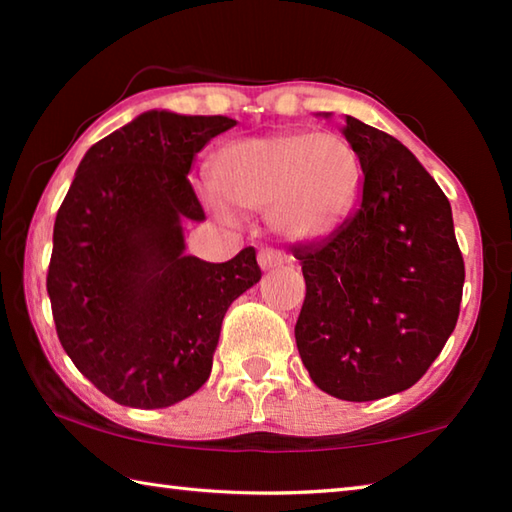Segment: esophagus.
Listing matches in <instances>:
<instances>
[{
	"mask_svg": "<svg viewBox=\"0 0 512 512\" xmlns=\"http://www.w3.org/2000/svg\"><path fill=\"white\" fill-rule=\"evenodd\" d=\"M284 259H287V257H284L282 253H277V250H273V248H262V250H259V255H257V262L262 268L280 266V264H284Z\"/></svg>",
	"mask_w": 512,
	"mask_h": 512,
	"instance_id": "1",
	"label": "esophagus"
}]
</instances>
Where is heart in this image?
Segmentation results:
<instances>
[{"mask_svg": "<svg viewBox=\"0 0 512 512\" xmlns=\"http://www.w3.org/2000/svg\"><path fill=\"white\" fill-rule=\"evenodd\" d=\"M205 201L266 212L280 235L320 239L348 219L361 189V162L339 133L280 131L221 146L212 158Z\"/></svg>", "mask_w": 512, "mask_h": 512, "instance_id": "b5f03b06", "label": "heart"}]
</instances>
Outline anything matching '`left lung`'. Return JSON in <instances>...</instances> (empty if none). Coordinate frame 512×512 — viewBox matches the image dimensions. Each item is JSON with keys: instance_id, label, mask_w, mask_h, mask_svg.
I'll list each match as a JSON object with an SVG mask.
<instances>
[{"instance_id": "obj_1", "label": "left lung", "mask_w": 512, "mask_h": 512, "mask_svg": "<svg viewBox=\"0 0 512 512\" xmlns=\"http://www.w3.org/2000/svg\"><path fill=\"white\" fill-rule=\"evenodd\" d=\"M343 135L361 162L359 205L291 248L307 284L296 343L320 391L370 402L411 388L445 348L465 264L447 196L415 155L354 117Z\"/></svg>"}]
</instances>
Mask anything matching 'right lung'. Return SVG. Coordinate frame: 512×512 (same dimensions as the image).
I'll use <instances>...</instances> for the list:
<instances>
[{
    "label": "right lung",
    "instance_id": "obj_1",
    "mask_svg": "<svg viewBox=\"0 0 512 512\" xmlns=\"http://www.w3.org/2000/svg\"><path fill=\"white\" fill-rule=\"evenodd\" d=\"M235 119L144 112L90 146L54 223L47 273L69 359L117 404L162 409L212 372L232 300L262 277L255 248L223 264L185 255L183 219L203 221L187 173Z\"/></svg>",
    "mask_w": 512,
    "mask_h": 512
}]
</instances>
